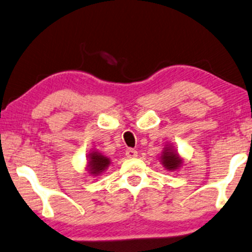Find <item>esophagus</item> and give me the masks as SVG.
Returning a JSON list of instances; mask_svg holds the SVG:
<instances>
[{"mask_svg": "<svg viewBox=\"0 0 252 252\" xmlns=\"http://www.w3.org/2000/svg\"><path fill=\"white\" fill-rule=\"evenodd\" d=\"M126 157L129 158V159H132V158H136L138 157V152L133 150V148H128V150L126 151Z\"/></svg>", "mask_w": 252, "mask_h": 252, "instance_id": "1", "label": "esophagus"}]
</instances>
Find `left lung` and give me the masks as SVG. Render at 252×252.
Masks as SVG:
<instances>
[{
    "mask_svg": "<svg viewBox=\"0 0 252 252\" xmlns=\"http://www.w3.org/2000/svg\"><path fill=\"white\" fill-rule=\"evenodd\" d=\"M160 160L164 168L168 170H178L183 163L182 158L180 157L178 151L175 150L173 145H166Z\"/></svg>",
    "mask_w": 252,
    "mask_h": 252,
    "instance_id": "1",
    "label": "left lung"
}]
</instances>
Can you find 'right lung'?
Masks as SVG:
<instances>
[{
  "instance_id": "right-lung-1",
  "label": "right lung",
  "mask_w": 252,
  "mask_h": 252,
  "mask_svg": "<svg viewBox=\"0 0 252 252\" xmlns=\"http://www.w3.org/2000/svg\"><path fill=\"white\" fill-rule=\"evenodd\" d=\"M86 163H88L86 164V170L90 175L98 176L108 168V166L111 164V160L110 158L105 157L98 151H92L88 155V162Z\"/></svg>"
}]
</instances>
